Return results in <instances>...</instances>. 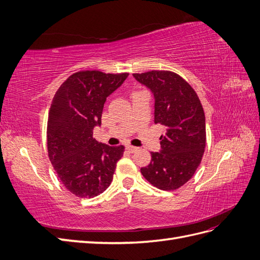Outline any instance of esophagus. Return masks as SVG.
<instances>
[{
    "instance_id": "esophagus-1",
    "label": "esophagus",
    "mask_w": 260,
    "mask_h": 260,
    "mask_svg": "<svg viewBox=\"0 0 260 260\" xmlns=\"http://www.w3.org/2000/svg\"><path fill=\"white\" fill-rule=\"evenodd\" d=\"M125 149H127V151H128L129 153H136V152L138 151V147H136V146H131V145H128V146H125Z\"/></svg>"
}]
</instances>
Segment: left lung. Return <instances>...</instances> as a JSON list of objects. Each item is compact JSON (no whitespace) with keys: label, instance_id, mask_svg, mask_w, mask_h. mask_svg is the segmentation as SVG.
Instances as JSON below:
<instances>
[{"label":"left lung","instance_id":"1","mask_svg":"<svg viewBox=\"0 0 260 260\" xmlns=\"http://www.w3.org/2000/svg\"><path fill=\"white\" fill-rule=\"evenodd\" d=\"M151 90L155 100L154 122L166 128L160 151L152 152L141 174L164 191L185 184L200 166L206 145L205 114L198 94L183 78L166 70L133 74Z\"/></svg>","mask_w":260,"mask_h":260}]
</instances>
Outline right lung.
Returning <instances> with one entry per match:
<instances>
[{
  "mask_svg": "<svg viewBox=\"0 0 260 260\" xmlns=\"http://www.w3.org/2000/svg\"><path fill=\"white\" fill-rule=\"evenodd\" d=\"M129 74L85 70L70 76L55 93L48 119L49 158L61 183L78 198L91 199L111 184L124 147L93 139L106 99Z\"/></svg>",
  "mask_w": 260,
  "mask_h": 260,
  "instance_id": "right-lung-1",
  "label": "right lung"
}]
</instances>
